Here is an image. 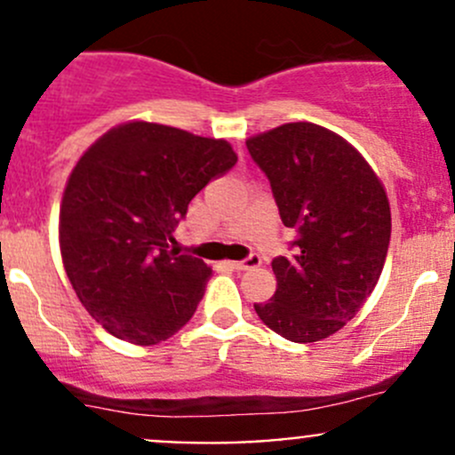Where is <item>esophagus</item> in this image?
<instances>
[{
	"label": "esophagus",
	"mask_w": 455,
	"mask_h": 455,
	"mask_svg": "<svg viewBox=\"0 0 455 455\" xmlns=\"http://www.w3.org/2000/svg\"><path fill=\"white\" fill-rule=\"evenodd\" d=\"M261 264V257L259 255H249L246 257V259H242V261H231V266L235 270H249V268H257V266Z\"/></svg>",
	"instance_id": "34e87169"
}]
</instances>
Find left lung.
I'll return each instance as SVG.
<instances>
[{"instance_id":"left-lung-1","label":"left lung","mask_w":455,"mask_h":455,"mask_svg":"<svg viewBox=\"0 0 455 455\" xmlns=\"http://www.w3.org/2000/svg\"><path fill=\"white\" fill-rule=\"evenodd\" d=\"M268 176L297 253L273 259L277 291L255 304L259 319L295 343L339 332L383 273L392 235L385 187L343 136L316 123H286L246 139Z\"/></svg>"}]
</instances>
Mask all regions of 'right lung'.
Here are the masks:
<instances>
[{"label": "right lung", "instance_id": "add662e5", "mask_svg": "<svg viewBox=\"0 0 455 455\" xmlns=\"http://www.w3.org/2000/svg\"><path fill=\"white\" fill-rule=\"evenodd\" d=\"M235 163L224 139L149 121L112 127L76 160L59 249L76 297L109 334L154 346L194 316L211 266L178 255L173 231L194 196Z\"/></svg>", "mask_w": 455, "mask_h": 455}]
</instances>
